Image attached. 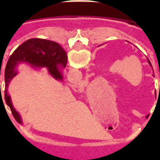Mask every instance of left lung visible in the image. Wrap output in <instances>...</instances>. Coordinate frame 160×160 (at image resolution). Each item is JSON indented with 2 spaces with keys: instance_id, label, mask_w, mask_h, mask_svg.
I'll return each mask as SVG.
<instances>
[{
  "instance_id": "8db88e82",
  "label": "left lung",
  "mask_w": 160,
  "mask_h": 160,
  "mask_svg": "<svg viewBox=\"0 0 160 160\" xmlns=\"http://www.w3.org/2000/svg\"><path fill=\"white\" fill-rule=\"evenodd\" d=\"M148 62H149V65H151V66H152V65H151V63H150V61H149V60H148ZM152 68H153V67H152Z\"/></svg>"
}]
</instances>
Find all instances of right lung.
Wrapping results in <instances>:
<instances>
[{"mask_svg":"<svg viewBox=\"0 0 160 160\" xmlns=\"http://www.w3.org/2000/svg\"><path fill=\"white\" fill-rule=\"evenodd\" d=\"M21 62L29 63L30 65L38 67L46 66L55 79L61 80L62 75L58 70V65H62L63 67L66 66L67 55L65 50L55 41L34 38L21 44L10 56L5 69V100L18 123L21 122V117L12 106L7 90L10 81L16 75L15 68Z\"/></svg>","mask_w":160,"mask_h":160,"instance_id":"right-lung-1","label":"right lung"}]
</instances>
